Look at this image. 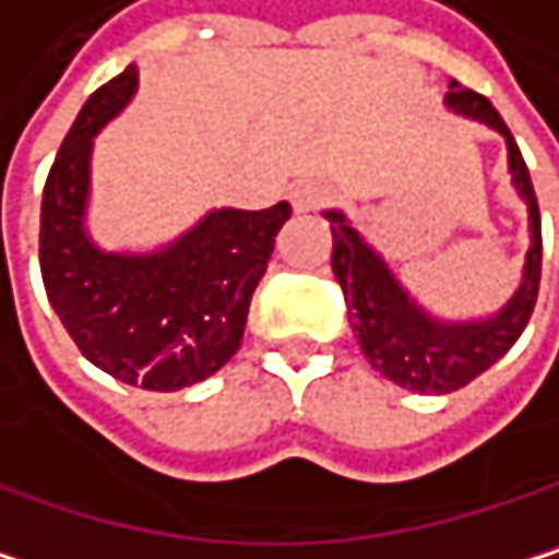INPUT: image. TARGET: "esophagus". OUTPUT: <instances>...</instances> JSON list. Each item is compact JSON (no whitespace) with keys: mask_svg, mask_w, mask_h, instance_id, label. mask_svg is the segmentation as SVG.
<instances>
[{"mask_svg":"<svg viewBox=\"0 0 559 559\" xmlns=\"http://www.w3.org/2000/svg\"><path fill=\"white\" fill-rule=\"evenodd\" d=\"M328 202V189L321 182H298L292 189V205L295 212H314Z\"/></svg>","mask_w":559,"mask_h":559,"instance_id":"34e87169","label":"esophagus"}]
</instances>
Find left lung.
Returning a JSON list of instances; mask_svg holds the SVG:
<instances>
[{
  "label": "left lung",
  "instance_id": "obj_1",
  "mask_svg": "<svg viewBox=\"0 0 559 559\" xmlns=\"http://www.w3.org/2000/svg\"><path fill=\"white\" fill-rule=\"evenodd\" d=\"M445 107L504 136L511 182L527 205L531 248L524 254V274L518 292L498 314L475 318V321H445L429 314L403 288L386 258L350 225V218L341 209L324 212L334 231L331 264L344 288L350 324L364 357L377 373H383L396 386L413 393H436V396L468 386L475 377H481L514 347V341L524 334L531 321L540 288V212H537V195L531 186L527 163L508 123L501 120V114L491 107L488 97L462 87L459 81H452L445 94Z\"/></svg>",
  "mask_w": 559,
  "mask_h": 559
}]
</instances>
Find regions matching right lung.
<instances>
[{"mask_svg": "<svg viewBox=\"0 0 559 559\" xmlns=\"http://www.w3.org/2000/svg\"><path fill=\"white\" fill-rule=\"evenodd\" d=\"M136 94V64L97 87L68 130L41 195V282L78 350L120 383L186 390L222 370L292 205L212 209L153 251H107L87 231L94 136Z\"/></svg>", "mask_w": 559, "mask_h": 559, "instance_id": "obj_1", "label": "right lung"}]
</instances>
